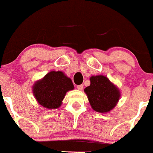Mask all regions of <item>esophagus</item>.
I'll list each match as a JSON object with an SVG mask.
<instances>
[{
  "instance_id": "34e87169",
  "label": "esophagus",
  "mask_w": 153,
  "mask_h": 153,
  "mask_svg": "<svg viewBox=\"0 0 153 153\" xmlns=\"http://www.w3.org/2000/svg\"><path fill=\"white\" fill-rule=\"evenodd\" d=\"M77 88H78V90L82 91V88H83V86H82V85H77Z\"/></svg>"
}]
</instances>
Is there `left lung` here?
I'll list each match as a JSON object with an SVG mask.
<instances>
[{
	"mask_svg": "<svg viewBox=\"0 0 153 153\" xmlns=\"http://www.w3.org/2000/svg\"><path fill=\"white\" fill-rule=\"evenodd\" d=\"M90 80L91 85L84 91L93 109L100 113H106L113 109L120 97L118 88L103 75L92 76Z\"/></svg>",
	"mask_w": 153,
	"mask_h": 153,
	"instance_id": "left-lung-1",
	"label": "left lung"
}]
</instances>
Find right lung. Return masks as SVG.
I'll return each mask as SVG.
<instances>
[{"label": "right lung", "instance_id": "add662e5", "mask_svg": "<svg viewBox=\"0 0 153 153\" xmlns=\"http://www.w3.org/2000/svg\"><path fill=\"white\" fill-rule=\"evenodd\" d=\"M74 88L71 79L61 71H51L33 87L36 101L46 108H57L66 93Z\"/></svg>", "mask_w": 153, "mask_h": 153}]
</instances>
